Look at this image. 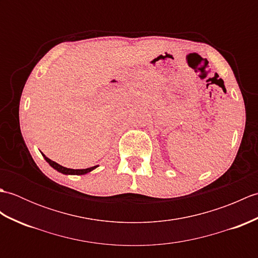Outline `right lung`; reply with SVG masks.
Returning a JSON list of instances; mask_svg holds the SVG:
<instances>
[{
    "mask_svg": "<svg viewBox=\"0 0 258 258\" xmlns=\"http://www.w3.org/2000/svg\"><path fill=\"white\" fill-rule=\"evenodd\" d=\"M43 156H44L45 161H46L48 164H50V165H51L54 169H56V171H58L59 173L67 174V175H84V174L89 173V172L93 171V169L97 167V165H96V166L89 167V168H84V169H72V168H68V167H64V166H62V165H59V164L51 161L50 158L46 157L45 155H43Z\"/></svg>",
    "mask_w": 258,
    "mask_h": 258,
    "instance_id": "right-lung-1",
    "label": "right lung"
}]
</instances>
